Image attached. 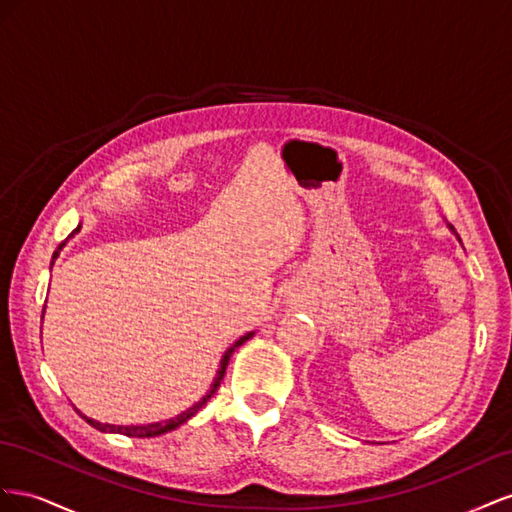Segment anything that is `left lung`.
I'll return each mask as SVG.
<instances>
[{"mask_svg": "<svg viewBox=\"0 0 512 512\" xmlns=\"http://www.w3.org/2000/svg\"><path fill=\"white\" fill-rule=\"evenodd\" d=\"M448 229H450V231H452V233H455V236H457V240H459V242H461V238H459V233H457V231H455V227H452V225H448Z\"/></svg>", "mask_w": 512, "mask_h": 512, "instance_id": "left-lung-1", "label": "left lung"}]
</instances>
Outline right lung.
<instances>
[{
  "mask_svg": "<svg viewBox=\"0 0 512 512\" xmlns=\"http://www.w3.org/2000/svg\"><path fill=\"white\" fill-rule=\"evenodd\" d=\"M79 229H81V225H79L75 231H72L70 236H75V233H79ZM66 242H68V240H64L60 246H57V251L53 253V259H51V266H53V261H55L57 257H60V251L66 246ZM45 309H47V306H45ZM45 309H42V317H45ZM253 334H255V330H253V332H246L244 337H240L236 343H231V345L227 347V352L223 354L221 364H218V371H216V375H214V379H212V384H210V390H208L206 394H203V397H201L193 407H188L186 412L178 414L175 418L158 420V422H148V425H109V422H98V420H94V418L83 416L79 410H77V412L81 414V418L87 420V425H92L94 429H98V431H102V433H122V435H128V437H156V435L169 433V431H173V429H178L180 425H184V422H186L188 418H193V416L201 410V407L212 399V394L218 390V386H221V379H223V375H225L229 358L233 356V352H236V349H238L242 343H246L248 339H251Z\"/></svg>",
  "mask_w": 512,
  "mask_h": 512,
  "instance_id": "1",
  "label": "right lung"
}]
</instances>
